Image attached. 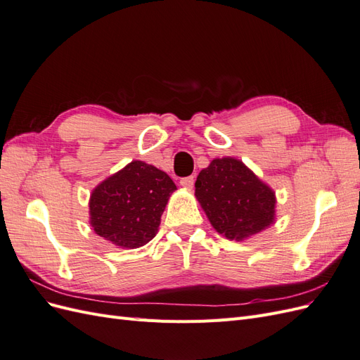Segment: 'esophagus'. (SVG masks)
<instances>
[{
	"label": "esophagus",
	"mask_w": 360,
	"mask_h": 360,
	"mask_svg": "<svg viewBox=\"0 0 360 360\" xmlns=\"http://www.w3.org/2000/svg\"><path fill=\"white\" fill-rule=\"evenodd\" d=\"M193 183H195V177L193 176L180 179V184H181L183 188H186V189H192L193 188Z\"/></svg>",
	"instance_id": "34e87169"
}]
</instances>
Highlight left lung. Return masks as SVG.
<instances>
[{"label": "left lung", "instance_id": "1", "mask_svg": "<svg viewBox=\"0 0 360 360\" xmlns=\"http://www.w3.org/2000/svg\"><path fill=\"white\" fill-rule=\"evenodd\" d=\"M195 195L214 230L226 238L242 240L274 222V191L237 159L212 160L198 174Z\"/></svg>", "mask_w": 360, "mask_h": 360}]
</instances>
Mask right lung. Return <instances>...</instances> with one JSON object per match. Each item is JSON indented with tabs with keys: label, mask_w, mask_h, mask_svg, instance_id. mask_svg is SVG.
I'll return each mask as SVG.
<instances>
[{
	"label": "right lung",
	"mask_w": 360,
	"mask_h": 360,
	"mask_svg": "<svg viewBox=\"0 0 360 360\" xmlns=\"http://www.w3.org/2000/svg\"><path fill=\"white\" fill-rule=\"evenodd\" d=\"M176 184L167 172L134 160L97 186L90 198L96 234L117 246L139 248L156 236Z\"/></svg>",
	"instance_id": "right-lung-1"
}]
</instances>
